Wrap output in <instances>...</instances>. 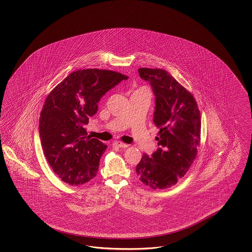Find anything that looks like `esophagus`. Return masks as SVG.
Here are the masks:
<instances>
[{"label":"esophagus","mask_w":252,"mask_h":252,"mask_svg":"<svg viewBox=\"0 0 252 252\" xmlns=\"http://www.w3.org/2000/svg\"><path fill=\"white\" fill-rule=\"evenodd\" d=\"M114 146H115V147H118V148H124V149L127 147L126 144L123 143L121 141H115V142H114Z\"/></svg>","instance_id":"obj_1"}]
</instances>
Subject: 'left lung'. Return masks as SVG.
Returning a JSON list of instances; mask_svg holds the SVG:
<instances>
[{"instance_id":"8db88e82","label":"left lung","mask_w":252,"mask_h":252,"mask_svg":"<svg viewBox=\"0 0 252 252\" xmlns=\"http://www.w3.org/2000/svg\"><path fill=\"white\" fill-rule=\"evenodd\" d=\"M155 96L153 122L160 129L158 150L143 154L136 166L142 183L153 189L175 186L193 163L200 141V114L190 92L163 69L139 68Z\"/></svg>"}]
</instances>
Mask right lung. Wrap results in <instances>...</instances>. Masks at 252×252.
I'll use <instances>...</instances> for the list:
<instances>
[{
	"label": "right lung",
	"mask_w": 252,
	"mask_h": 252,
	"mask_svg": "<svg viewBox=\"0 0 252 252\" xmlns=\"http://www.w3.org/2000/svg\"><path fill=\"white\" fill-rule=\"evenodd\" d=\"M128 76L111 70L83 69L57 85L42 107L39 137L46 159L64 183L78 186L94 178L107 145L87 136L85 125L100 98Z\"/></svg>",
	"instance_id": "right-lung-1"
}]
</instances>
